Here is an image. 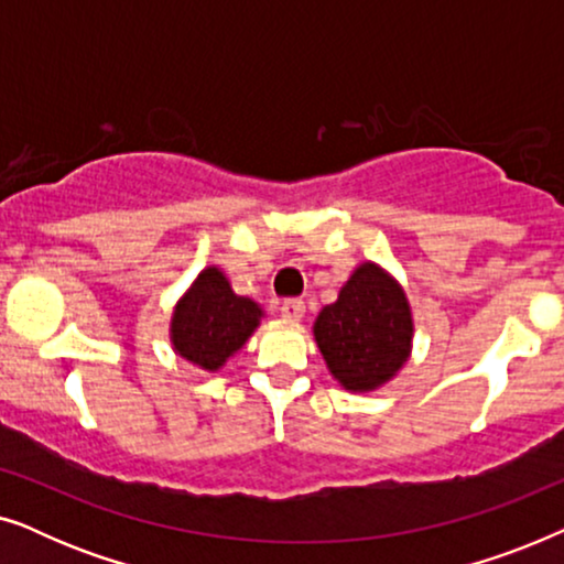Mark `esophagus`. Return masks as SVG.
Segmentation results:
<instances>
[{"label":"esophagus","instance_id":"34e87169","mask_svg":"<svg viewBox=\"0 0 564 564\" xmlns=\"http://www.w3.org/2000/svg\"><path fill=\"white\" fill-rule=\"evenodd\" d=\"M280 311H282V318L284 321L297 323L305 315V303H303V300H284Z\"/></svg>","mask_w":564,"mask_h":564}]
</instances>
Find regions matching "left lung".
<instances>
[{
  "mask_svg": "<svg viewBox=\"0 0 564 564\" xmlns=\"http://www.w3.org/2000/svg\"><path fill=\"white\" fill-rule=\"evenodd\" d=\"M413 311L395 276L361 261L336 303L313 321L328 372L349 392H375L395 377L413 351Z\"/></svg>",
  "mask_w": 564,
  "mask_h": 564,
  "instance_id": "obj_1",
  "label": "left lung"
}]
</instances>
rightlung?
Masks as SVG:
<instances>
[{"label": "right lung", "instance_id": "1", "mask_svg": "<svg viewBox=\"0 0 564 564\" xmlns=\"http://www.w3.org/2000/svg\"><path fill=\"white\" fill-rule=\"evenodd\" d=\"M264 311L236 295L220 267H205L176 300L169 338L174 354L203 372H218L259 328Z\"/></svg>", "mask_w": 564, "mask_h": 564}]
</instances>
